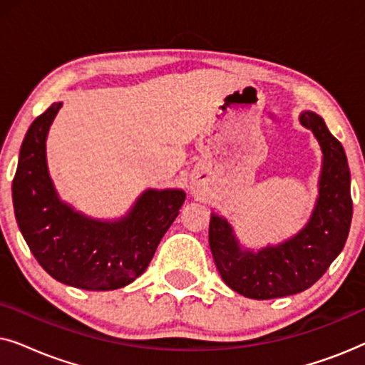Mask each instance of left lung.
Masks as SVG:
<instances>
[{
    "label": "left lung",
    "mask_w": 365,
    "mask_h": 365,
    "mask_svg": "<svg viewBox=\"0 0 365 365\" xmlns=\"http://www.w3.org/2000/svg\"><path fill=\"white\" fill-rule=\"evenodd\" d=\"M299 121L311 129L322 151L319 196L306 226L286 241L254 251L242 246L226 217L211 214L209 246L214 262L222 281L244 297L264 301L306 291L347 241L352 199L346 151L319 114L302 111Z\"/></svg>",
    "instance_id": "left-lung-1"
}]
</instances>
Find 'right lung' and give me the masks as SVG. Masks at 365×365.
I'll return each mask as SVG.
<instances>
[{
  "label": "right lung",
  "instance_id": "right-lung-1",
  "mask_svg": "<svg viewBox=\"0 0 365 365\" xmlns=\"http://www.w3.org/2000/svg\"><path fill=\"white\" fill-rule=\"evenodd\" d=\"M61 106L53 103L24 136L11 187L14 216L49 276L86 291H113L146 271L186 192L146 189L128 214L114 221L89 217L61 201L46 159L48 133Z\"/></svg>",
  "mask_w": 365,
  "mask_h": 365
}]
</instances>
